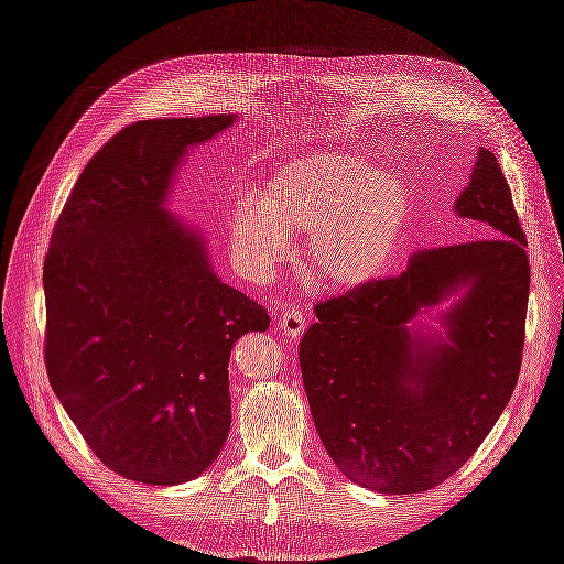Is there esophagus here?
I'll return each instance as SVG.
<instances>
[{"label": "esophagus", "instance_id": "1", "mask_svg": "<svg viewBox=\"0 0 564 564\" xmlns=\"http://www.w3.org/2000/svg\"><path fill=\"white\" fill-rule=\"evenodd\" d=\"M278 327L284 336L289 338H299L305 329V313L299 308H286L278 317Z\"/></svg>", "mask_w": 564, "mask_h": 564}]
</instances>
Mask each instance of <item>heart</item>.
Returning a JSON list of instances; mask_svg holds the SVG:
<instances>
[{
  "label": "heart",
  "instance_id": "b5f03b06",
  "mask_svg": "<svg viewBox=\"0 0 564 564\" xmlns=\"http://www.w3.org/2000/svg\"><path fill=\"white\" fill-rule=\"evenodd\" d=\"M409 220L402 178L350 152H317L280 166L265 181L261 207L240 204L230 242L251 275H268L289 253L286 230L311 237L305 265L327 286L379 278Z\"/></svg>",
  "mask_w": 564,
  "mask_h": 564
}]
</instances>
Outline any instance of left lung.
I'll return each instance as SVG.
<instances>
[{
	"label": "left lung",
	"mask_w": 564,
	"mask_h": 564,
	"mask_svg": "<svg viewBox=\"0 0 564 564\" xmlns=\"http://www.w3.org/2000/svg\"><path fill=\"white\" fill-rule=\"evenodd\" d=\"M456 214L480 220L475 242L421 249L395 278L315 303L301 340L305 395L324 449L352 482L416 494L452 477L513 395L529 299L527 237L497 158L477 155ZM460 285L448 340L405 322Z\"/></svg>",
	"instance_id": "1"
}]
</instances>
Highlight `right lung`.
Listing matches in <instances>:
<instances>
[{
    "mask_svg": "<svg viewBox=\"0 0 564 564\" xmlns=\"http://www.w3.org/2000/svg\"><path fill=\"white\" fill-rule=\"evenodd\" d=\"M230 124L212 115L117 131L51 232L48 383L100 464L143 485L187 482L214 464L230 431V350L270 324L164 209L185 148Z\"/></svg>",
    "mask_w": 564,
    "mask_h": 564,
    "instance_id": "obj_1",
    "label": "right lung"
}]
</instances>
